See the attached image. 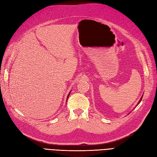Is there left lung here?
I'll return each instance as SVG.
<instances>
[{
  "label": "left lung",
  "instance_id": "obj_1",
  "mask_svg": "<svg viewBox=\"0 0 157 157\" xmlns=\"http://www.w3.org/2000/svg\"><path fill=\"white\" fill-rule=\"evenodd\" d=\"M143 96H144V94L143 95H142V96H141V98H140V101H138V103H137V105L136 106H137V105H139V103L141 102V99H142V98H143Z\"/></svg>",
  "mask_w": 157,
  "mask_h": 157
}]
</instances>
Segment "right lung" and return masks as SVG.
<instances>
[{"label":"right lung","instance_id":"obj_1","mask_svg":"<svg viewBox=\"0 0 157 157\" xmlns=\"http://www.w3.org/2000/svg\"><path fill=\"white\" fill-rule=\"evenodd\" d=\"M71 92H69V94H68V96H67V99H68V98H69V95H70V93H71Z\"/></svg>","mask_w":157,"mask_h":157}]
</instances>
